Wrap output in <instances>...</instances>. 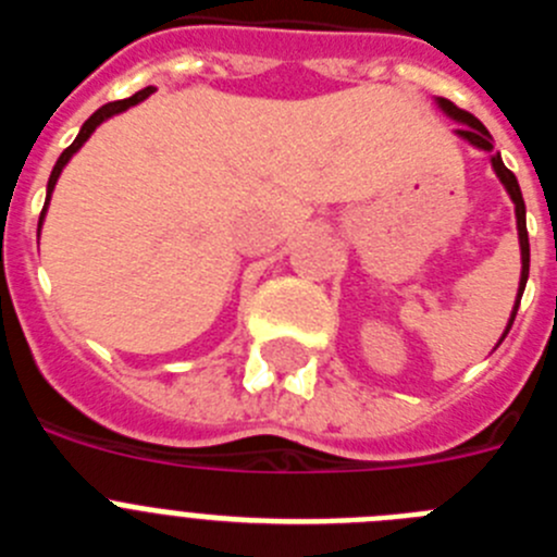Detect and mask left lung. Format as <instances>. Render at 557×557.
I'll list each match as a JSON object with an SVG mask.
<instances>
[{
  "label": "left lung",
  "instance_id": "1",
  "mask_svg": "<svg viewBox=\"0 0 557 557\" xmlns=\"http://www.w3.org/2000/svg\"><path fill=\"white\" fill-rule=\"evenodd\" d=\"M437 108L449 116V120L460 122V127H457V136H460L462 141H469L471 147H476V150H485L491 152V166H494L496 178H499V184L505 186V191L510 195V200H513L516 206V228H519V245H521V278H519V295H516V307L513 312H510V323L508 329H505V334H502V339L508 337L510 326H513L516 321V312H519V304H521V295H524V287H528V275H530V239H528V209H524V198H521V189H519V181H516L513 172L508 170V166L502 164V156L499 152H494V141H491V133L488 127L482 125L480 120H476L474 113L462 111V108H457L455 102L446 100V97H435ZM555 259H557V243H555ZM499 339V343H502ZM499 343H496V348H499Z\"/></svg>",
  "mask_w": 557,
  "mask_h": 557
}]
</instances>
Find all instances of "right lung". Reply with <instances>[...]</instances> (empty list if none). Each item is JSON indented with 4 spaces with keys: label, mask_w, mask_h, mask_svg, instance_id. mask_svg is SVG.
<instances>
[{
    "label": "right lung",
    "mask_w": 557,
    "mask_h": 557,
    "mask_svg": "<svg viewBox=\"0 0 557 557\" xmlns=\"http://www.w3.org/2000/svg\"><path fill=\"white\" fill-rule=\"evenodd\" d=\"M152 91H156V86H147V88H141V91H136V95H133V97H127V100L106 102V106H102V108H97V111L91 113V116H88L86 122H83L81 133H77V139L72 141V145L66 147V150L61 152V159H58V161H55V166H52V175H49V181H47V200L52 198V189H55V184H58V175H61V172H63V166L69 164V159H72V156H75V152L81 150V147H83V141H86L88 136H91V133H95L97 127L102 125V122H106V120H111L113 113H122V111H127V108H131V106H139V102H141V100H147V97H150ZM47 200H44L41 218H38V234H41L44 214H47Z\"/></svg>",
    "instance_id": "obj_1"
}]
</instances>
